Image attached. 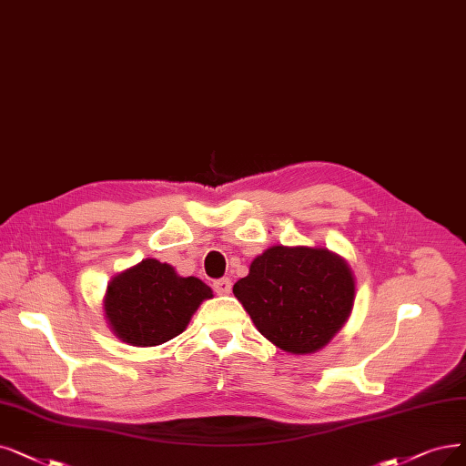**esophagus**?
I'll return each mask as SVG.
<instances>
[{
    "label": "esophagus",
    "instance_id": "1",
    "mask_svg": "<svg viewBox=\"0 0 466 466\" xmlns=\"http://www.w3.org/2000/svg\"><path fill=\"white\" fill-rule=\"evenodd\" d=\"M214 290L219 296H228L231 292V281H229V279H218V281L214 283Z\"/></svg>",
    "mask_w": 466,
    "mask_h": 466
}]
</instances>
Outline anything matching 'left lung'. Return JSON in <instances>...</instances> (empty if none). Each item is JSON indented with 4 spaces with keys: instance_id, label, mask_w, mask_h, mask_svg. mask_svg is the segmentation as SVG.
Listing matches in <instances>:
<instances>
[{
    "instance_id": "left-lung-1",
    "label": "left lung",
    "mask_w": 466,
    "mask_h": 466,
    "mask_svg": "<svg viewBox=\"0 0 466 466\" xmlns=\"http://www.w3.org/2000/svg\"><path fill=\"white\" fill-rule=\"evenodd\" d=\"M256 329L294 356L327 346L348 321L356 277L342 256L318 247L275 245L233 287Z\"/></svg>"
}]
</instances>
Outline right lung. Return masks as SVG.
<instances>
[{
    "label": "right lung",
    "instance_id": "add662e5",
    "mask_svg": "<svg viewBox=\"0 0 466 466\" xmlns=\"http://www.w3.org/2000/svg\"><path fill=\"white\" fill-rule=\"evenodd\" d=\"M214 296L197 277H181L170 264L145 258L110 279L105 296V319L129 346H158L187 329L193 313Z\"/></svg>",
    "mask_w": 466,
    "mask_h": 466
}]
</instances>
